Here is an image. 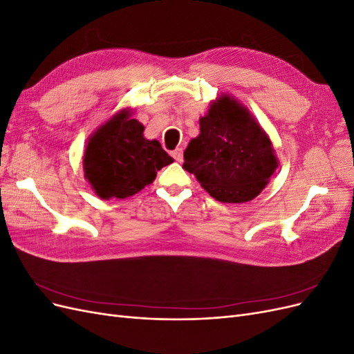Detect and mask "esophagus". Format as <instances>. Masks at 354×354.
Instances as JSON below:
<instances>
[{"instance_id":"esophagus-1","label":"esophagus","mask_w":354,"mask_h":354,"mask_svg":"<svg viewBox=\"0 0 354 354\" xmlns=\"http://www.w3.org/2000/svg\"><path fill=\"white\" fill-rule=\"evenodd\" d=\"M171 155H173V158L177 160V162H181V160H183V149L178 147Z\"/></svg>"}]
</instances>
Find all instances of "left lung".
I'll return each instance as SVG.
<instances>
[{
	"mask_svg": "<svg viewBox=\"0 0 354 354\" xmlns=\"http://www.w3.org/2000/svg\"><path fill=\"white\" fill-rule=\"evenodd\" d=\"M199 127V136L185 151L183 168L220 202L242 203L259 196L277 168V158L250 111L223 94Z\"/></svg>",
	"mask_w": 354,
	"mask_h": 354,
	"instance_id": "1",
	"label": "left lung"
}]
</instances>
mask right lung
Returning <instances> with one entry per match:
<instances>
[{
	"label": "right lung",
	"mask_w": 354,
	"mask_h": 354,
	"mask_svg": "<svg viewBox=\"0 0 354 354\" xmlns=\"http://www.w3.org/2000/svg\"><path fill=\"white\" fill-rule=\"evenodd\" d=\"M131 109L115 113L95 130L84 153V177L102 199H124L151 185L158 171L174 162L158 140H147Z\"/></svg>",
	"instance_id": "right-lung-1"
}]
</instances>
